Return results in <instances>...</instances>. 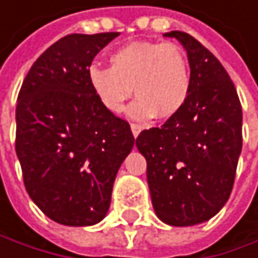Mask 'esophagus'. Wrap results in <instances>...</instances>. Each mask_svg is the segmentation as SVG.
<instances>
[{"label":"esophagus","mask_w":258,"mask_h":258,"mask_svg":"<svg viewBox=\"0 0 258 258\" xmlns=\"http://www.w3.org/2000/svg\"><path fill=\"white\" fill-rule=\"evenodd\" d=\"M132 133H133L135 138L139 136V133H141V125L139 123H132Z\"/></svg>","instance_id":"esophagus-1"}]
</instances>
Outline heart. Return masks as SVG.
Segmentation results:
<instances>
[{
  "mask_svg": "<svg viewBox=\"0 0 258 258\" xmlns=\"http://www.w3.org/2000/svg\"><path fill=\"white\" fill-rule=\"evenodd\" d=\"M110 69L93 66L88 82L101 105L119 114L135 93L132 117L170 119L185 105L191 88V69L185 50L174 42L135 41L110 54Z\"/></svg>",
  "mask_w": 258,
  "mask_h": 258,
  "instance_id": "1",
  "label": "heart"
}]
</instances>
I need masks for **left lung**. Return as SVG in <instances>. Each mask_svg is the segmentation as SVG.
Wrapping results in <instances>:
<instances>
[{"label": "left lung", "instance_id": "obj_1", "mask_svg": "<svg viewBox=\"0 0 258 258\" xmlns=\"http://www.w3.org/2000/svg\"><path fill=\"white\" fill-rule=\"evenodd\" d=\"M186 50L191 88L183 108L141 132L147 180L157 217L171 226L210 220L229 199L242 151V105L214 54L185 32H168Z\"/></svg>", "mask_w": 258, "mask_h": 258}]
</instances>
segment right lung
Masks as SVG:
<instances>
[{
	"mask_svg": "<svg viewBox=\"0 0 258 258\" xmlns=\"http://www.w3.org/2000/svg\"><path fill=\"white\" fill-rule=\"evenodd\" d=\"M119 33H72L29 70L16 104L15 148L26 189L51 220L101 222L113 183L135 145L130 123L107 111L88 82L96 54Z\"/></svg>",
	"mask_w": 258,
	"mask_h": 258,
	"instance_id": "1",
	"label": "right lung"
}]
</instances>
